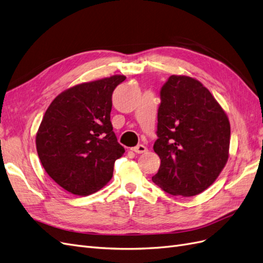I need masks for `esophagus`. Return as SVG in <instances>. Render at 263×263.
<instances>
[{
	"label": "esophagus",
	"mask_w": 263,
	"mask_h": 263,
	"mask_svg": "<svg viewBox=\"0 0 263 263\" xmlns=\"http://www.w3.org/2000/svg\"><path fill=\"white\" fill-rule=\"evenodd\" d=\"M132 150L136 154H145L147 151V147H145L144 145H138L136 147H134Z\"/></svg>",
	"instance_id": "34e87169"
}]
</instances>
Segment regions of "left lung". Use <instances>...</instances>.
I'll use <instances>...</instances> for the list:
<instances>
[{
    "mask_svg": "<svg viewBox=\"0 0 263 263\" xmlns=\"http://www.w3.org/2000/svg\"><path fill=\"white\" fill-rule=\"evenodd\" d=\"M160 99L154 150L161 163L153 182L171 195H197L228 160V117L212 93L186 76L169 77Z\"/></svg>",
    "mask_w": 263,
    "mask_h": 263,
    "instance_id": "1",
    "label": "left lung"
}]
</instances>
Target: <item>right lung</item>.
Segmentation results:
<instances>
[{
    "instance_id": "1",
    "label": "right lung",
    "mask_w": 263,
    "mask_h": 263,
    "mask_svg": "<svg viewBox=\"0 0 263 263\" xmlns=\"http://www.w3.org/2000/svg\"><path fill=\"white\" fill-rule=\"evenodd\" d=\"M125 79L117 74L70 87L46 110L36 135L38 157L70 193L83 196L102 189L125 153L110 123L112 94Z\"/></svg>"
}]
</instances>
